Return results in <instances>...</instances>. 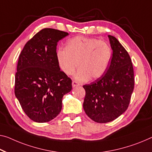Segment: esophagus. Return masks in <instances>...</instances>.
Masks as SVG:
<instances>
[{
    "mask_svg": "<svg viewBox=\"0 0 152 152\" xmlns=\"http://www.w3.org/2000/svg\"><path fill=\"white\" fill-rule=\"evenodd\" d=\"M79 85V84L78 83L77 81H73V82H72V86H73V88L76 87V86H78Z\"/></svg>",
    "mask_w": 152,
    "mask_h": 152,
    "instance_id": "obj_1",
    "label": "esophagus"
}]
</instances>
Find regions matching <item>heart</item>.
<instances>
[{"mask_svg":"<svg viewBox=\"0 0 152 152\" xmlns=\"http://www.w3.org/2000/svg\"><path fill=\"white\" fill-rule=\"evenodd\" d=\"M112 56L110 45L104 41L84 37H73L66 42V48L58 49L57 61L66 75L79 71L76 79L81 81L97 79L108 69Z\"/></svg>","mask_w":152,"mask_h":152,"instance_id":"1","label":"heart"}]
</instances>
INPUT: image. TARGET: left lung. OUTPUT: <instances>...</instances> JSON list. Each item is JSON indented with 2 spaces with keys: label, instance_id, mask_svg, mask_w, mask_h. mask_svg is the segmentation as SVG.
Returning a JSON list of instances; mask_svg holds the SVG:
<instances>
[{
  "label": "left lung",
  "instance_id": "1",
  "mask_svg": "<svg viewBox=\"0 0 152 152\" xmlns=\"http://www.w3.org/2000/svg\"><path fill=\"white\" fill-rule=\"evenodd\" d=\"M113 53L107 72L83 87L86 90L83 109L98 123L111 122L129 105L134 90V70L127 51L115 37L109 35Z\"/></svg>",
  "mask_w": 152,
  "mask_h": 152
}]
</instances>
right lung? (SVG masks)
<instances>
[{
    "instance_id": "add662e5",
    "label": "right lung",
    "mask_w": 152,
    "mask_h": 152,
    "mask_svg": "<svg viewBox=\"0 0 152 152\" xmlns=\"http://www.w3.org/2000/svg\"><path fill=\"white\" fill-rule=\"evenodd\" d=\"M68 32L43 28L26 43L15 76V94L23 111L34 122L55 118L62 100L72 90V81L60 71L56 58L58 42Z\"/></svg>"
}]
</instances>
